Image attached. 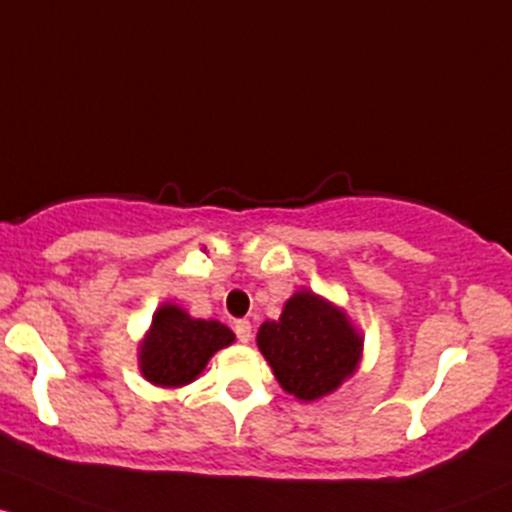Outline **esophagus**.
<instances>
[{"label":"esophagus","instance_id":"obj_1","mask_svg":"<svg viewBox=\"0 0 512 512\" xmlns=\"http://www.w3.org/2000/svg\"><path fill=\"white\" fill-rule=\"evenodd\" d=\"M234 330H236V337H239V342H249L251 340V323H249V320H236Z\"/></svg>","mask_w":512,"mask_h":512}]
</instances>
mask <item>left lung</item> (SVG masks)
I'll return each instance as SVG.
<instances>
[{"label": "left lung", "instance_id": "obj_1", "mask_svg": "<svg viewBox=\"0 0 512 512\" xmlns=\"http://www.w3.org/2000/svg\"><path fill=\"white\" fill-rule=\"evenodd\" d=\"M256 342L278 384L300 402L335 392L362 357V335L345 310L305 288L286 300L281 318L258 328Z\"/></svg>", "mask_w": 512, "mask_h": 512}]
</instances>
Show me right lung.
Returning a JSON list of instances; mask_svg holds the SVG:
<instances>
[{
	"label": "right lung",
	"mask_w": 512,
	"mask_h": 512,
	"mask_svg": "<svg viewBox=\"0 0 512 512\" xmlns=\"http://www.w3.org/2000/svg\"><path fill=\"white\" fill-rule=\"evenodd\" d=\"M234 333L219 320L192 318L179 305L165 303L152 315V325L140 342V372L155 387H184L202 374Z\"/></svg>",
	"instance_id": "right-lung-1"
}]
</instances>
